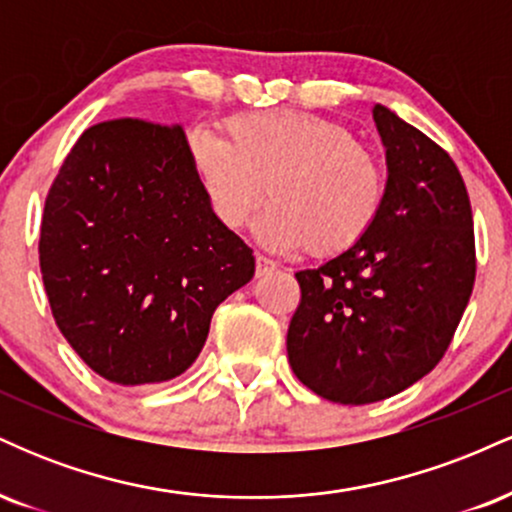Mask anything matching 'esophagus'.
Segmentation results:
<instances>
[{"instance_id":"obj_1","label":"esophagus","mask_w":512,"mask_h":512,"mask_svg":"<svg viewBox=\"0 0 512 512\" xmlns=\"http://www.w3.org/2000/svg\"><path fill=\"white\" fill-rule=\"evenodd\" d=\"M255 262H257V267H255L257 276H267V274H272L274 269H276V264L269 260V257H264V255H257Z\"/></svg>"}]
</instances>
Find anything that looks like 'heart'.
Masks as SVG:
<instances>
[{
	"label": "heart",
	"instance_id": "1",
	"mask_svg": "<svg viewBox=\"0 0 512 512\" xmlns=\"http://www.w3.org/2000/svg\"><path fill=\"white\" fill-rule=\"evenodd\" d=\"M185 146L211 214L231 231L250 219L267 185L272 204L257 236L269 248L337 255L366 236L383 207L380 161L325 117L245 113L226 122V139L195 127Z\"/></svg>",
	"mask_w": 512,
	"mask_h": 512
}]
</instances>
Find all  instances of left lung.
Listing matches in <instances>:
<instances>
[{"instance_id": "left-lung-1", "label": "left lung", "mask_w": 512, "mask_h": 512, "mask_svg": "<svg viewBox=\"0 0 512 512\" xmlns=\"http://www.w3.org/2000/svg\"><path fill=\"white\" fill-rule=\"evenodd\" d=\"M385 146L383 207L354 248L296 272L301 305L286 334L305 387L370 404L438 366L472 296L477 257L464 180L436 142L375 105Z\"/></svg>"}]
</instances>
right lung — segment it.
I'll return each mask as SVG.
<instances>
[{
  "mask_svg": "<svg viewBox=\"0 0 512 512\" xmlns=\"http://www.w3.org/2000/svg\"><path fill=\"white\" fill-rule=\"evenodd\" d=\"M182 127H88L45 199L40 272L57 327L117 385L178 378L211 315L255 276L252 250L211 214Z\"/></svg>",
  "mask_w": 512,
  "mask_h": 512,
  "instance_id": "obj_1",
  "label": "right lung"
}]
</instances>
